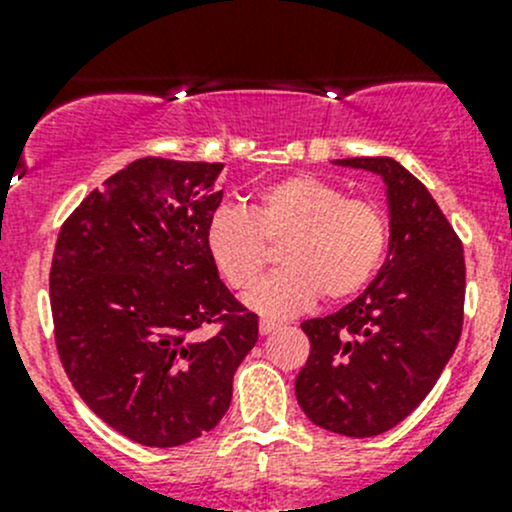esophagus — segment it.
I'll use <instances>...</instances> for the list:
<instances>
[{
  "mask_svg": "<svg viewBox=\"0 0 512 512\" xmlns=\"http://www.w3.org/2000/svg\"><path fill=\"white\" fill-rule=\"evenodd\" d=\"M277 329H280V324L272 322V319H260V334H262V337H267V334H275Z\"/></svg>",
  "mask_w": 512,
  "mask_h": 512,
  "instance_id": "1",
  "label": "esophagus"
}]
</instances>
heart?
<instances>
[{
    "label": "heart",
    "instance_id": "b5f03b06",
    "mask_svg": "<svg viewBox=\"0 0 512 512\" xmlns=\"http://www.w3.org/2000/svg\"><path fill=\"white\" fill-rule=\"evenodd\" d=\"M389 240L386 215L374 200L347 198L317 175H289L255 195L247 213L215 210L205 247L232 289H247L266 264L265 241H282L283 270L252 287L245 304L265 317L302 312L319 294L347 299L379 270Z\"/></svg>",
    "mask_w": 512,
    "mask_h": 512
}]
</instances>
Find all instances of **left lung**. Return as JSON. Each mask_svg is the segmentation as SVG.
Returning <instances> with one entry per match:
<instances>
[{"mask_svg": "<svg viewBox=\"0 0 512 512\" xmlns=\"http://www.w3.org/2000/svg\"><path fill=\"white\" fill-rule=\"evenodd\" d=\"M376 173L389 203V255L354 302L302 322L307 364L294 394L332 433L369 438L404 421L446 369L463 327V245L426 185L394 158H342Z\"/></svg>", "mask_w": 512, "mask_h": 512, "instance_id": "obj_1", "label": "left lung"}]
</instances>
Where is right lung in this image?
I'll return each instance as SVG.
<instances>
[{"instance_id":"right-lung-1","label":"right lung","mask_w":512,"mask_h":512,"mask_svg":"<svg viewBox=\"0 0 512 512\" xmlns=\"http://www.w3.org/2000/svg\"><path fill=\"white\" fill-rule=\"evenodd\" d=\"M223 163L138 158L86 195L51 260L56 349L113 431L173 448L218 426L257 342L205 247ZM220 323L205 340L199 329Z\"/></svg>"}]
</instances>
